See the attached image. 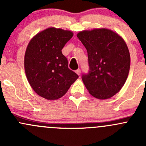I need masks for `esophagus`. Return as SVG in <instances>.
<instances>
[{
  "mask_svg": "<svg viewBox=\"0 0 146 146\" xmlns=\"http://www.w3.org/2000/svg\"><path fill=\"white\" fill-rule=\"evenodd\" d=\"M76 73H77V74L79 76V75L80 74V69H78V70H76Z\"/></svg>",
  "mask_w": 146,
  "mask_h": 146,
  "instance_id": "1",
  "label": "esophagus"
}]
</instances>
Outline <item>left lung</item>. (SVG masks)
<instances>
[{
	"instance_id": "8db88e82",
	"label": "left lung",
	"mask_w": 146,
	"mask_h": 146,
	"mask_svg": "<svg viewBox=\"0 0 146 146\" xmlns=\"http://www.w3.org/2000/svg\"><path fill=\"white\" fill-rule=\"evenodd\" d=\"M77 36L88 51L89 73L82 76L85 86L97 99L111 98L120 91L129 76L131 58L126 42L106 28L81 31Z\"/></svg>"
}]
</instances>
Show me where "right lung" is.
<instances>
[{
	"mask_svg": "<svg viewBox=\"0 0 146 146\" xmlns=\"http://www.w3.org/2000/svg\"><path fill=\"white\" fill-rule=\"evenodd\" d=\"M73 32L48 27L31 39L25 54L24 66L29 85L38 95L55 100L63 97L78 76L68 68L62 48Z\"/></svg>",
	"mask_w": 146,
	"mask_h": 146,
	"instance_id": "obj_1",
	"label": "right lung"
}]
</instances>
